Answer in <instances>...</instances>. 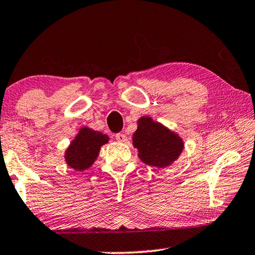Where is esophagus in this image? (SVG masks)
<instances>
[{"instance_id":"esophagus-1","label":"esophagus","mask_w":255,"mask_h":255,"mask_svg":"<svg viewBox=\"0 0 255 255\" xmlns=\"http://www.w3.org/2000/svg\"><path fill=\"white\" fill-rule=\"evenodd\" d=\"M115 137H116V140L120 141V142H125L128 140L127 135L123 134V133H117L116 135H115Z\"/></svg>"}]
</instances>
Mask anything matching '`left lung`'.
<instances>
[{
	"instance_id": "8db88e82",
	"label": "left lung",
	"mask_w": 255,
	"mask_h": 255,
	"mask_svg": "<svg viewBox=\"0 0 255 255\" xmlns=\"http://www.w3.org/2000/svg\"><path fill=\"white\" fill-rule=\"evenodd\" d=\"M132 140L141 161L159 168L172 165L180 156L184 146L179 134L148 116L139 118Z\"/></svg>"
}]
</instances>
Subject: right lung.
<instances>
[{"label": "right lung", "mask_w": 255, "mask_h": 255, "mask_svg": "<svg viewBox=\"0 0 255 255\" xmlns=\"http://www.w3.org/2000/svg\"><path fill=\"white\" fill-rule=\"evenodd\" d=\"M109 141V137L100 131L82 128L66 149L65 160L75 170H85L95 162L101 146Z\"/></svg>", "instance_id": "right-lung-1"}]
</instances>
